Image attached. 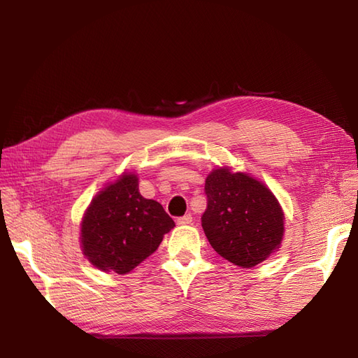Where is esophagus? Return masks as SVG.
<instances>
[{
	"label": "esophagus",
	"instance_id": "esophagus-1",
	"mask_svg": "<svg viewBox=\"0 0 358 358\" xmlns=\"http://www.w3.org/2000/svg\"><path fill=\"white\" fill-rule=\"evenodd\" d=\"M178 224H179V225L192 224V215H191V213H187V215L180 216V218H178Z\"/></svg>",
	"mask_w": 358,
	"mask_h": 358
}]
</instances>
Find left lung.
<instances>
[{
	"instance_id": "1",
	"label": "left lung",
	"mask_w": 358,
	"mask_h": 358,
	"mask_svg": "<svg viewBox=\"0 0 358 358\" xmlns=\"http://www.w3.org/2000/svg\"><path fill=\"white\" fill-rule=\"evenodd\" d=\"M201 227L212 248L241 267H254L280 245L284 213L262 182L229 169L213 170L204 185Z\"/></svg>"
}]
</instances>
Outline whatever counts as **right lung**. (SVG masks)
<instances>
[{"instance_id":"1","label":"right lung","mask_w":358,"mask_h":358,"mask_svg":"<svg viewBox=\"0 0 358 358\" xmlns=\"http://www.w3.org/2000/svg\"><path fill=\"white\" fill-rule=\"evenodd\" d=\"M175 221L155 200L140 196L136 175L106 187L82 221V249L104 272L124 275L157 251Z\"/></svg>"}]
</instances>
